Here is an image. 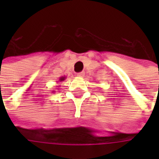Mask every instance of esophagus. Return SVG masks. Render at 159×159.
<instances>
[{"label":"esophagus","mask_w":159,"mask_h":159,"mask_svg":"<svg viewBox=\"0 0 159 159\" xmlns=\"http://www.w3.org/2000/svg\"><path fill=\"white\" fill-rule=\"evenodd\" d=\"M77 76L79 77H83L85 76V72H78V73H77Z\"/></svg>","instance_id":"esophagus-1"}]
</instances>
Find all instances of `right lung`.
Returning <instances> with one entry per match:
<instances>
[{
    "mask_svg": "<svg viewBox=\"0 0 159 159\" xmlns=\"http://www.w3.org/2000/svg\"><path fill=\"white\" fill-rule=\"evenodd\" d=\"M65 79H66V77H59V80H58V81H59V82H63ZM53 92H55L54 91H53Z\"/></svg>",
    "mask_w": 159,
    "mask_h": 159,
    "instance_id": "1",
    "label": "right lung"
}]
</instances>
